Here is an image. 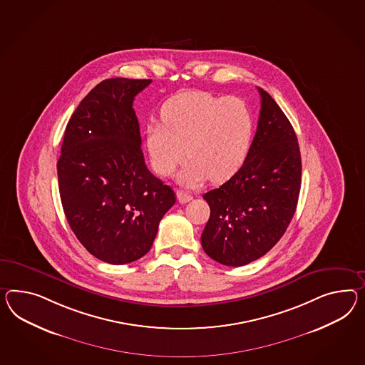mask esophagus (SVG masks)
<instances>
[{
    "mask_svg": "<svg viewBox=\"0 0 365 365\" xmlns=\"http://www.w3.org/2000/svg\"><path fill=\"white\" fill-rule=\"evenodd\" d=\"M176 196H178V200L181 204H185V202H189L190 200H193V196L189 192L182 190V189H178L176 192Z\"/></svg>",
    "mask_w": 365,
    "mask_h": 365,
    "instance_id": "esophagus-1",
    "label": "esophagus"
}]
</instances>
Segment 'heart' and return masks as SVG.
<instances>
[{
    "label": "heart",
    "instance_id": "heart-1",
    "mask_svg": "<svg viewBox=\"0 0 365 365\" xmlns=\"http://www.w3.org/2000/svg\"><path fill=\"white\" fill-rule=\"evenodd\" d=\"M161 120L145 130L152 167L169 176L187 155L190 160L178 175L182 184L232 178L250 150L254 115L240 98L180 93L163 106Z\"/></svg>",
    "mask_w": 365,
    "mask_h": 365
}]
</instances>
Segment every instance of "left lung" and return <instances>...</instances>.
<instances>
[{
  "instance_id": "obj_1",
  "label": "left lung",
  "mask_w": 365,
  "mask_h": 365,
  "mask_svg": "<svg viewBox=\"0 0 365 365\" xmlns=\"http://www.w3.org/2000/svg\"><path fill=\"white\" fill-rule=\"evenodd\" d=\"M258 127L242 167L204 195L210 217L201 235L204 252L226 266H243L278 242L295 213L302 160L295 131L264 90Z\"/></svg>"
}]
</instances>
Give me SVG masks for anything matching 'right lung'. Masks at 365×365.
<instances>
[{
    "label": "right lung",
    "instance_id": "1",
    "mask_svg": "<svg viewBox=\"0 0 365 365\" xmlns=\"http://www.w3.org/2000/svg\"><path fill=\"white\" fill-rule=\"evenodd\" d=\"M150 79L96 84L66 125L56 164L66 218L78 241L101 261L124 264L150 252L160 221L176 202L150 173L132 107Z\"/></svg>",
    "mask_w": 365,
    "mask_h": 365
}]
</instances>
